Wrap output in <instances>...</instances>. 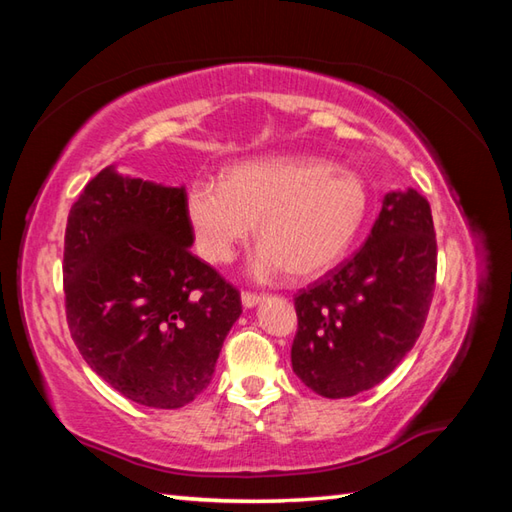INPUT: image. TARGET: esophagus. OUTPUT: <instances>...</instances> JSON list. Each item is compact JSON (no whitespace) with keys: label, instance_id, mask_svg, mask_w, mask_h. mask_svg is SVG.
Instances as JSON below:
<instances>
[{"label":"esophagus","instance_id":"esophagus-1","mask_svg":"<svg viewBox=\"0 0 512 512\" xmlns=\"http://www.w3.org/2000/svg\"><path fill=\"white\" fill-rule=\"evenodd\" d=\"M262 303V295H255V292H242V306L244 308H255Z\"/></svg>","mask_w":512,"mask_h":512}]
</instances>
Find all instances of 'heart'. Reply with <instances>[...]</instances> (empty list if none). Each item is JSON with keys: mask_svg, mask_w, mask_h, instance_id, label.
I'll use <instances>...</instances> for the list:
<instances>
[{"mask_svg": "<svg viewBox=\"0 0 512 512\" xmlns=\"http://www.w3.org/2000/svg\"><path fill=\"white\" fill-rule=\"evenodd\" d=\"M200 255L226 264L257 222L250 275L295 279L328 273L352 248L369 211L365 180L321 158H262L226 169L222 182L193 180L184 198Z\"/></svg>", "mask_w": 512, "mask_h": 512, "instance_id": "b5f03b06", "label": "heart"}]
</instances>
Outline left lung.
Returning a JSON list of instances; mask_svg holds the SVG:
<instances>
[{"label": "left lung", "mask_w": 512, "mask_h": 512, "mask_svg": "<svg viewBox=\"0 0 512 512\" xmlns=\"http://www.w3.org/2000/svg\"><path fill=\"white\" fill-rule=\"evenodd\" d=\"M436 264L429 202L416 189L389 191L363 248L297 295L292 372L325 398L376 387L418 341Z\"/></svg>", "instance_id": "left-lung-1"}]
</instances>
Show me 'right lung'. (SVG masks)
I'll use <instances>...</instances> for the list:
<instances>
[{
	"mask_svg": "<svg viewBox=\"0 0 512 512\" xmlns=\"http://www.w3.org/2000/svg\"><path fill=\"white\" fill-rule=\"evenodd\" d=\"M184 187L125 176L88 182L65 226L63 288L85 363L118 394L180 409L209 387L239 292L191 253Z\"/></svg>",
	"mask_w": 512,
	"mask_h": 512,
	"instance_id": "right-lung-1",
	"label": "right lung"
}]
</instances>
